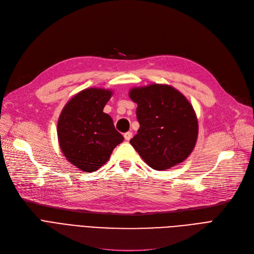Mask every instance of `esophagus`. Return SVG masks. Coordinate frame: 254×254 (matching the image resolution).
Here are the masks:
<instances>
[{
	"mask_svg": "<svg viewBox=\"0 0 254 254\" xmlns=\"http://www.w3.org/2000/svg\"><path fill=\"white\" fill-rule=\"evenodd\" d=\"M124 137H125V139H126L127 141H129V140L131 139V137H132V132H131V131H127L126 134L124 135Z\"/></svg>",
	"mask_w": 254,
	"mask_h": 254,
	"instance_id": "34e87169",
	"label": "esophagus"
}]
</instances>
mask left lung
<instances>
[{
    "label": "left lung",
    "instance_id": "8db88e82",
    "mask_svg": "<svg viewBox=\"0 0 254 254\" xmlns=\"http://www.w3.org/2000/svg\"><path fill=\"white\" fill-rule=\"evenodd\" d=\"M129 98L138 104V134L129 143L144 162L162 171L188 157L197 138V120L192 106L175 88L152 84L132 88Z\"/></svg>",
    "mask_w": 254,
    "mask_h": 254
}]
</instances>
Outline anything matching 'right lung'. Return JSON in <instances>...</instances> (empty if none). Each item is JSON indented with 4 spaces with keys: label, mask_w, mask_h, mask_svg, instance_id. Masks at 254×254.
Instances as JSON below:
<instances>
[{
    "label": "right lung",
    "mask_w": 254,
    "mask_h": 254,
    "mask_svg": "<svg viewBox=\"0 0 254 254\" xmlns=\"http://www.w3.org/2000/svg\"><path fill=\"white\" fill-rule=\"evenodd\" d=\"M112 92L102 88L82 90L64 106L58 123L61 149L68 161L86 173L108 161L123 135L110 115L103 112Z\"/></svg>",
    "instance_id": "1"
}]
</instances>
